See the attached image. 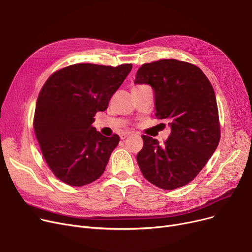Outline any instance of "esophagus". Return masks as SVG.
Listing matches in <instances>:
<instances>
[{
  "label": "esophagus",
  "instance_id": "34e87169",
  "mask_svg": "<svg viewBox=\"0 0 252 252\" xmlns=\"http://www.w3.org/2000/svg\"><path fill=\"white\" fill-rule=\"evenodd\" d=\"M128 136H130V133H123V134H121V139H122V140H125V139L127 138Z\"/></svg>",
  "mask_w": 252,
  "mask_h": 252
}]
</instances>
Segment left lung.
Instances as JSON below:
<instances>
[{
    "mask_svg": "<svg viewBox=\"0 0 252 252\" xmlns=\"http://www.w3.org/2000/svg\"><path fill=\"white\" fill-rule=\"evenodd\" d=\"M135 84L153 89L155 116L170 126L162 146L156 139L142 136L139 167L145 179L158 188H181L200 173L220 142L214 88L199 67L176 59L143 64Z\"/></svg>",
    "mask_w": 252,
    "mask_h": 252,
    "instance_id": "1",
    "label": "left lung"
}]
</instances>
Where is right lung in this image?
Listing matches in <instances>:
<instances>
[{"mask_svg":"<svg viewBox=\"0 0 252 252\" xmlns=\"http://www.w3.org/2000/svg\"><path fill=\"white\" fill-rule=\"evenodd\" d=\"M133 65L73 64L53 73L37 97L33 128L43 156L60 181L82 187L99 179L119 137L92 126Z\"/></svg>","mask_w":252,"mask_h":252,"instance_id":"obj_1","label":"right lung"}]
</instances>
